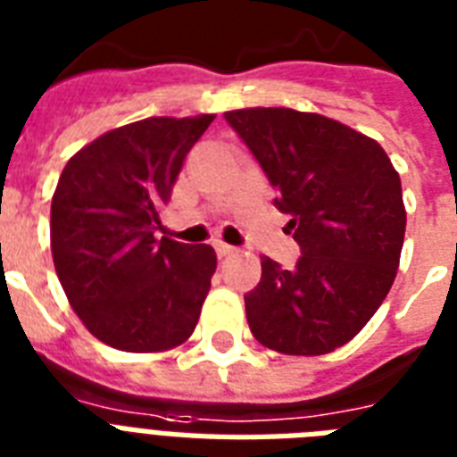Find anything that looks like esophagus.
<instances>
[{
  "mask_svg": "<svg viewBox=\"0 0 457 457\" xmlns=\"http://www.w3.org/2000/svg\"><path fill=\"white\" fill-rule=\"evenodd\" d=\"M215 246V251H218V256L220 258H225V256H232V253H235V246H229V244H225V242H215L213 244Z\"/></svg>",
  "mask_w": 457,
  "mask_h": 457,
  "instance_id": "34e87169",
  "label": "esophagus"
}]
</instances>
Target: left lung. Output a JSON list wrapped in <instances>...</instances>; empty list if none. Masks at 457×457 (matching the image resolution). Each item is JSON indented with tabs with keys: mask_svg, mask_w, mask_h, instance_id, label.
Returning <instances> with one entry per match:
<instances>
[{
	"mask_svg": "<svg viewBox=\"0 0 457 457\" xmlns=\"http://www.w3.org/2000/svg\"><path fill=\"white\" fill-rule=\"evenodd\" d=\"M292 215L303 256L294 270L261 258L244 296L263 346L325 355L368 325L396 279L405 237L401 178L379 142L320 113L256 106L225 113Z\"/></svg>",
	"mask_w": 457,
	"mask_h": 457,
	"instance_id": "1",
	"label": "left lung"
}]
</instances>
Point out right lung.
<instances>
[{
	"label": "right lung",
	"mask_w": 457,
	"mask_h": 457,
	"mask_svg": "<svg viewBox=\"0 0 457 457\" xmlns=\"http://www.w3.org/2000/svg\"><path fill=\"white\" fill-rule=\"evenodd\" d=\"M213 113L145 118L71 156L52 196V258L68 303L106 346L163 353L192 337L213 246L154 237L187 154Z\"/></svg>",
	"instance_id": "add662e5"
}]
</instances>
